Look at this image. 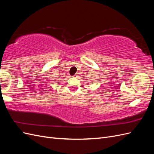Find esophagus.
Masks as SVG:
<instances>
[{"label": "esophagus", "mask_w": 154, "mask_h": 154, "mask_svg": "<svg viewBox=\"0 0 154 154\" xmlns=\"http://www.w3.org/2000/svg\"><path fill=\"white\" fill-rule=\"evenodd\" d=\"M77 76H78L77 74H74V75L73 76V77H74V78H76V77H77Z\"/></svg>", "instance_id": "1"}]
</instances>
